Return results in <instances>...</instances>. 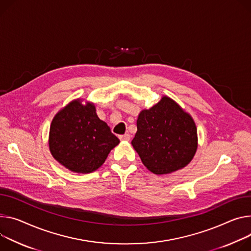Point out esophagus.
Instances as JSON below:
<instances>
[{
  "label": "esophagus",
  "instance_id": "esophagus-1",
  "mask_svg": "<svg viewBox=\"0 0 251 251\" xmlns=\"http://www.w3.org/2000/svg\"><path fill=\"white\" fill-rule=\"evenodd\" d=\"M130 138H131L130 134H127V133L119 136V139H120V140H122V141H129V140H130Z\"/></svg>",
  "mask_w": 251,
  "mask_h": 251
}]
</instances>
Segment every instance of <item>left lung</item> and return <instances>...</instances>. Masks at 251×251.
<instances>
[{
	"label": "left lung",
	"mask_w": 251,
	"mask_h": 251,
	"mask_svg": "<svg viewBox=\"0 0 251 251\" xmlns=\"http://www.w3.org/2000/svg\"><path fill=\"white\" fill-rule=\"evenodd\" d=\"M131 143L148 170L168 174L192 160L197 130L189 114L164 96L150 109L141 111Z\"/></svg>",
	"instance_id": "left-lung-1"
}]
</instances>
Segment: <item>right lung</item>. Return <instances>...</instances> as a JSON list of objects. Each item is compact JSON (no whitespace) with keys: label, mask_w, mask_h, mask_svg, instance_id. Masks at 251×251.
I'll list each match as a JSON object with an SVG mask.
<instances>
[{"label":"right lung","mask_w":251,"mask_h":251,"mask_svg":"<svg viewBox=\"0 0 251 251\" xmlns=\"http://www.w3.org/2000/svg\"><path fill=\"white\" fill-rule=\"evenodd\" d=\"M119 142L109 126L98 118L95 106L83 105L80 100L58 112L50 127L49 146L53 157L77 173L98 169Z\"/></svg>","instance_id":"1"}]
</instances>
